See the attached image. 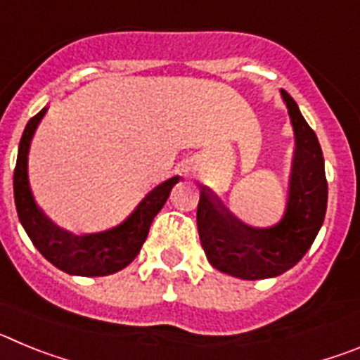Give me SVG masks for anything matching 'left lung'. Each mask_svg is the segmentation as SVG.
<instances>
[{
	"instance_id": "left-lung-1",
	"label": "left lung",
	"mask_w": 360,
	"mask_h": 360,
	"mask_svg": "<svg viewBox=\"0 0 360 360\" xmlns=\"http://www.w3.org/2000/svg\"><path fill=\"white\" fill-rule=\"evenodd\" d=\"M281 94L297 144L281 221L270 229H252L238 221L219 200H212L207 189L200 193L196 224L205 256L219 272L240 279L276 278L292 269L311 247L326 214L328 182L319 141L294 98L285 90Z\"/></svg>"
}]
</instances>
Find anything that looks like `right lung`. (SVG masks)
<instances>
[{
	"label": "right lung",
	"instance_id": "right-lung-1",
	"mask_svg": "<svg viewBox=\"0 0 360 360\" xmlns=\"http://www.w3.org/2000/svg\"><path fill=\"white\" fill-rule=\"evenodd\" d=\"M46 113V108L32 117L19 141L18 162L14 169V200L21 225L27 231L34 247L43 254L53 266L73 276L98 278L119 272L141 252V247L148 238L153 218L158 214L169 193L180 176L169 178L149 193L136 211L122 225L98 234L73 236L70 232L56 227L43 212L37 209L28 187L27 158L32 135L37 124Z\"/></svg>",
	"mask_w": 360,
	"mask_h": 360
}]
</instances>
